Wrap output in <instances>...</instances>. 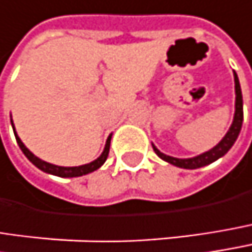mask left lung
Here are the masks:
<instances>
[{"label": "left lung", "mask_w": 252, "mask_h": 252, "mask_svg": "<svg viewBox=\"0 0 252 252\" xmlns=\"http://www.w3.org/2000/svg\"><path fill=\"white\" fill-rule=\"evenodd\" d=\"M234 80H235V114H234V121L229 126L228 132L225 134V137L218 143L214 149H211L209 151L203 153V154H199L196 157L192 158H176L172 156H166L163 154L160 150L157 149L154 144H153V149L154 153L164 161L170 163L173 166H177L180 169H199V167H203V166H208L214 161H217L218 158H220L222 156H225L229 149L234 146V143L237 141L238 135H240L241 126H242V120H244V112H242V94H241V86L240 80L237 73L234 72Z\"/></svg>", "instance_id": "obj_1"}]
</instances>
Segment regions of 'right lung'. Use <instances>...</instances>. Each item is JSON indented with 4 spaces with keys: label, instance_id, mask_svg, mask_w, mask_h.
<instances>
[{
    "label": "right lung",
    "instance_id": "1",
    "mask_svg": "<svg viewBox=\"0 0 252 252\" xmlns=\"http://www.w3.org/2000/svg\"><path fill=\"white\" fill-rule=\"evenodd\" d=\"M11 126H12V129H14L15 140H17V143H18V146H20L21 151L24 153V156H26V157H27V158L34 164L37 169L43 170L44 173H49V174L59 176V177H79V176H83V174L95 172V170H98V169L102 166L103 163H105V160H106V157H108V153H109L111 135H109V137H108V140H106V144H105V149H103L102 154H101L96 160H94V161H91V163H88V164H83V166H76V167H62V166H55V164H52V163H47V161H44V160H41V158L35 157L34 154H33L30 150L27 149V147L23 144V141H21V140H20V137L17 135L15 128H14V124H12V120H11Z\"/></svg>",
    "mask_w": 252,
    "mask_h": 252
}]
</instances>
